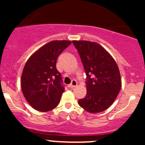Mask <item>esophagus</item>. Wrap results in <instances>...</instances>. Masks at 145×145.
<instances>
[{"instance_id": "1", "label": "esophagus", "mask_w": 145, "mask_h": 145, "mask_svg": "<svg viewBox=\"0 0 145 145\" xmlns=\"http://www.w3.org/2000/svg\"><path fill=\"white\" fill-rule=\"evenodd\" d=\"M78 85V83H77V81H76V80H72V81H71V84L69 85V87L70 88H74V87H76V86Z\"/></svg>"}]
</instances>
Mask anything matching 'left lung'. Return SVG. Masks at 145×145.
Segmentation results:
<instances>
[{
	"instance_id": "8db88e82",
	"label": "left lung",
	"mask_w": 145,
	"mask_h": 145,
	"mask_svg": "<svg viewBox=\"0 0 145 145\" xmlns=\"http://www.w3.org/2000/svg\"><path fill=\"white\" fill-rule=\"evenodd\" d=\"M86 74L87 94L78 105L90 113L106 110L113 104L121 88L120 71L110 54L97 43L73 40Z\"/></svg>"
}]
</instances>
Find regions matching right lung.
Listing matches in <instances>:
<instances>
[{"label": "right lung", "mask_w": 145, "mask_h": 145, "mask_svg": "<svg viewBox=\"0 0 145 145\" xmlns=\"http://www.w3.org/2000/svg\"><path fill=\"white\" fill-rule=\"evenodd\" d=\"M71 43L69 40H52L39 48L23 69L21 86L29 105L39 112L56 107L64 91L62 75L56 68L58 56Z\"/></svg>", "instance_id": "add662e5"}]
</instances>
